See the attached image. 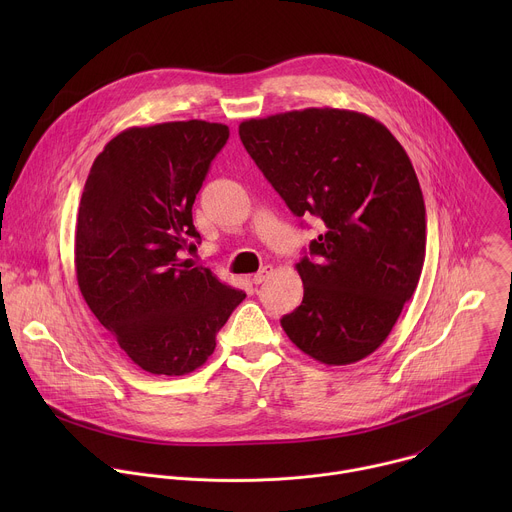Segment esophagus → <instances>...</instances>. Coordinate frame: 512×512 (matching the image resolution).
I'll return each mask as SVG.
<instances>
[{
	"label": "esophagus",
	"instance_id": "obj_1",
	"mask_svg": "<svg viewBox=\"0 0 512 512\" xmlns=\"http://www.w3.org/2000/svg\"><path fill=\"white\" fill-rule=\"evenodd\" d=\"M271 273H273V267H269V265L261 267V269H259V273H255V275H253V283H255V285H259V283L267 281V279L271 277Z\"/></svg>",
	"mask_w": 512,
	"mask_h": 512
}]
</instances>
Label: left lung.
<instances>
[{
  "label": "left lung",
  "mask_w": 512,
  "mask_h": 512,
  "mask_svg": "<svg viewBox=\"0 0 512 512\" xmlns=\"http://www.w3.org/2000/svg\"><path fill=\"white\" fill-rule=\"evenodd\" d=\"M239 135L289 210L326 227L296 265L304 300L281 328L330 367L373 354L425 259V204L403 145L377 119L332 107L247 119Z\"/></svg>",
  "instance_id": "left-lung-1"
}]
</instances>
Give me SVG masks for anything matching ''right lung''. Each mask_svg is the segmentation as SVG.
Instances as JSON below:
<instances>
[{
    "label": "right lung",
    "mask_w": 512,
    "mask_h": 512,
    "mask_svg": "<svg viewBox=\"0 0 512 512\" xmlns=\"http://www.w3.org/2000/svg\"><path fill=\"white\" fill-rule=\"evenodd\" d=\"M229 127L200 119L129 127L89 172L75 229L81 294L139 369L180 377L202 367L245 300L180 251L200 239L192 204Z\"/></svg>",
    "instance_id": "add662e5"
}]
</instances>
